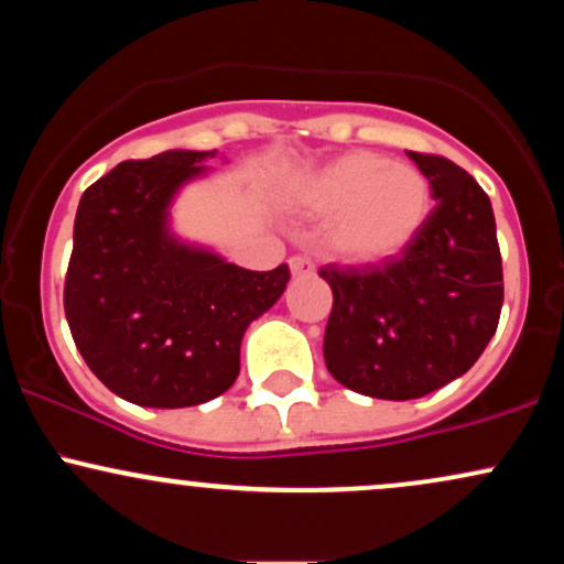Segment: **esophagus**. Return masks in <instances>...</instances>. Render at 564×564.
Listing matches in <instances>:
<instances>
[{"instance_id":"obj_1","label":"esophagus","mask_w":564,"mask_h":564,"mask_svg":"<svg viewBox=\"0 0 564 564\" xmlns=\"http://www.w3.org/2000/svg\"><path fill=\"white\" fill-rule=\"evenodd\" d=\"M289 268H291V273L294 275H313V270H315V264L307 260V257H302V254H294L289 260Z\"/></svg>"}]
</instances>
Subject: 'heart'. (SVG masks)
I'll return each mask as SVG.
<instances>
[{
  "label": "heart",
  "instance_id": "heart-1",
  "mask_svg": "<svg viewBox=\"0 0 564 564\" xmlns=\"http://www.w3.org/2000/svg\"><path fill=\"white\" fill-rule=\"evenodd\" d=\"M310 215L332 217L326 246L339 260L373 264L400 254L422 230L432 187L416 166L352 151L310 174L300 191Z\"/></svg>",
  "mask_w": 564,
  "mask_h": 564
}]
</instances>
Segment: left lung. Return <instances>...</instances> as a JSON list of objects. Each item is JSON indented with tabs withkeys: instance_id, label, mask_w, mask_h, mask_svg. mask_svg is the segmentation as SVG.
Instances as JSON below:
<instances>
[{
	"instance_id": "1",
	"label": "left lung",
	"mask_w": 564,
	"mask_h": 564,
	"mask_svg": "<svg viewBox=\"0 0 564 564\" xmlns=\"http://www.w3.org/2000/svg\"><path fill=\"white\" fill-rule=\"evenodd\" d=\"M437 200L411 243L371 268H321L334 304L323 336L339 384L381 400H413L467 373L503 304L501 249L488 193L435 153L408 151Z\"/></svg>"
}]
</instances>
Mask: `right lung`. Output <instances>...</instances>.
<instances>
[{
  "mask_svg": "<svg viewBox=\"0 0 564 564\" xmlns=\"http://www.w3.org/2000/svg\"><path fill=\"white\" fill-rule=\"evenodd\" d=\"M215 151L121 161L84 191L63 307L84 364L134 405L187 408L230 390L246 326L283 294L289 268H236L166 232V206Z\"/></svg>",
  "mask_w": 564,
  "mask_h": 564,
  "instance_id": "1",
  "label": "right lung"
}]
</instances>
